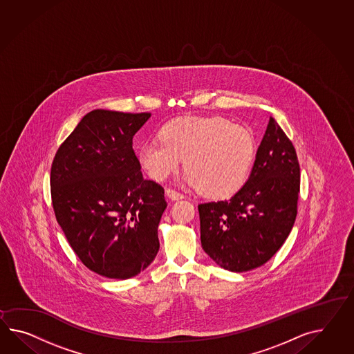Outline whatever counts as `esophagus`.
Wrapping results in <instances>:
<instances>
[{
  "instance_id": "1",
  "label": "esophagus",
  "mask_w": 354,
  "mask_h": 354,
  "mask_svg": "<svg viewBox=\"0 0 354 354\" xmlns=\"http://www.w3.org/2000/svg\"><path fill=\"white\" fill-rule=\"evenodd\" d=\"M166 196L171 199V201H178V199L184 198V194H181V193L176 192V190L170 189V188L166 189Z\"/></svg>"
}]
</instances>
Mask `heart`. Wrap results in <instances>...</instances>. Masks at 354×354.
<instances>
[{"label":"heart","mask_w":354,"mask_h":354,"mask_svg":"<svg viewBox=\"0 0 354 354\" xmlns=\"http://www.w3.org/2000/svg\"><path fill=\"white\" fill-rule=\"evenodd\" d=\"M139 148L138 162L155 180L178 170L181 158L188 169L183 180L211 198L236 193L250 176L256 142L250 130L223 118H181L169 121Z\"/></svg>","instance_id":"1"}]
</instances>
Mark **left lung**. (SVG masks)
Returning a JSON list of instances; mask_svg holds the SVG:
<instances>
[{"label":"left lung","mask_w":354,"mask_h":354,"mask_svg":"<svg viewBox=\"0 0 354 354\" xmlns=\"http://www.w3.org/2000/svg\"><path fill=\"white\" fill-rule=\"evenodd\" d=\"M299 183L293 145L270 118L248 180L230 199L198 205L203 250L233 272L266 263L292 232Z\"/></svg>","instance_id":"1"}]
</instances>
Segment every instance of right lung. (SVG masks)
<instances>
[{
  "instance_id": "1",
  "label": "right lung",
  "mask_w": 354,
  "mask_h": 354,
  "mask_svg": "<svg viewBox=\"0 0 354 354\" xmlns=\"http://www.w3.org/2000/svg\"><path fill=\"white\" fill-rule=\"evenodd\" d=\"M151 113L93 110L57 149L51 167L56 220L91 271L125 280L160 250L164 188L146 180L133 137Z\"/></svg>"
}]
</instances>
